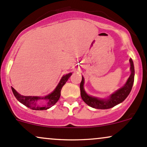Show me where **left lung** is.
<instances>
[{
  "label": "left lung",
  "mask_w": 147,
  "mask_h": 147,
  "mask_svg": "<svg viewBox=\"0 0 147 147\" xmlns=\"http://www.w3.org/2000/svg\"><path fill=\"white\" fill-rule=\"evenodd\" d=\"M129 61L131 63V74L129 78L128 79L126 84L120 89H119L113 94H112L111 97L107 99H98L97 97L88 95L84 88V78L82 76V82L80 84V92L81 97H82L84 102L90 107L97 109H109L114 107L115 106L117 105L119 103L122 102L129 95L130 92L132 89L133 82H134V65H133V62L131 59H130Z\"/></svg>",
  "instance_id": "8db88e82"
}]
</instances>
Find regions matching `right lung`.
I'll return each instance as SVG.
<instances>
[{"label": "right lung", "instance_id": "right-lung-1", "mask_svg": "<svg viewBox=\"0 0 147 147\" xmlns=\"http://www.w3.org/2000/svg\"><path fill=\"white\" fill-rule=\"evenodd\" d=\"M71 75L72 73L70 72V73L66 74L65 75H64L61 79L59 84H58L56 89L51 94L45 96L44 97L21 95L13 88H11V90H12L14 95L17 99V100L22 103L23 105L30 108V109L36 111L47 110V109L52 107V106L55 105L57 102V101L59 100L61 96V90L62 87L63 86L64 84L66 83V82L68 81V79L71 76ZM43 100L45 102L44 105L42 104Z\"/></svg>", "mask_w": 147, "mask_h": 147}]
</instances>
